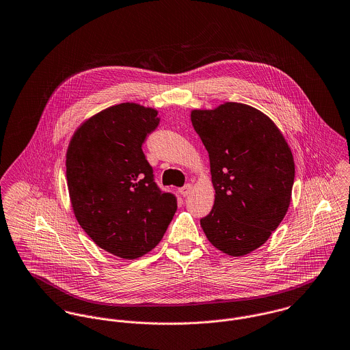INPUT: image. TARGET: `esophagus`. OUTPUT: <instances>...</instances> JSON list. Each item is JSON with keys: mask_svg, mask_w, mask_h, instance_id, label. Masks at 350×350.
<instances>
[{"mask_svg": "<svg viewBox=\"0 0 350 350\" xmlns=\"http://www.w3.org/2000/svg\"><path fill=\"white\" fill-rule=\"evenodd\" d=\"M179 191H180L182 196H189L191 191H192V186H191L190 183H189V185H185Z\"/></svg>", "mask_w": 350, "mask_h": 350, "instance_id": "obj_1", "label": "esophagus"}]
</instances>
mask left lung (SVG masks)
Returning a JSON list of instances; mask_svg holds the SVG:
<instances>
[{
	"label": "left lung",
	"mask_w": 350,
	"mask_h": 350,
	"mask_svg": "<svg viewBox=\"0 0 350 350\" xmlns=\"http://www.w3.org/2000/svg\"><path fill=\"white\" fill-rule=\"evenodd\" d=\"M191 123L208 152L215 190L200 226L224 254H249L270 238L290 206L295 167L286 139L267 115L242 103L192 109Z\"/></svg>",
	"instance_id": "obj_1"
}]
</instances>
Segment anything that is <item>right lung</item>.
I'll return each mask as SVG.
<instances>
[{"label": "right lung", "mask_w": 350, "mask_h": 350, "mask_svg": "<svg viewBox=\"0 0 350 350\" xmlns=\"http://www.w3.org/2000/svg\"><path fill=\"white\" fill-rule=\"evenodd\" d=\"M158 109L122 103L97 112L75 131L66 150L73 214L96 245L123 259L150 253L176 211L161 192L142 144L159 124Z\"/></svg>", "instance_id": "1"}]
</instances>
